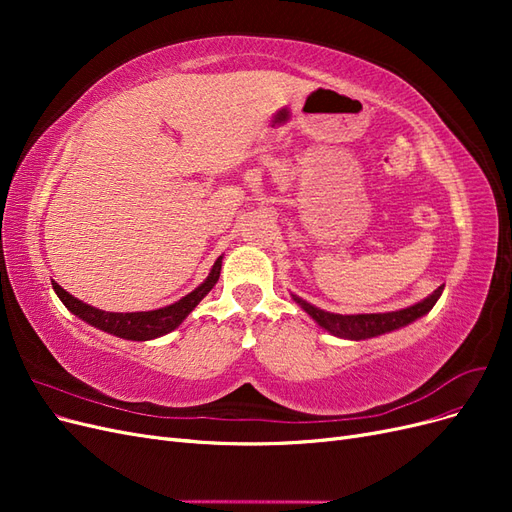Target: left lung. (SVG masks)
I'll return each mask as SVG.
<instances>
[{
  "label": "left lung",
  "mask_w": 512,
  "mask_h": 512,
  "mask_svg": "<svg viewBox=\"0 0 512 512\" xmlns=\"http://www.w3.org/2000/svg\"><path fill=\"white\" fill-rule=\"evenodd\" d=\"M442 286L438 290H433L427 299L418 301L406 309H397V312H386V314H333V312H324V309L303 301L297 294H292V299L297 301L305 312L312 316L318 327L324 331H329L335 337L342 339H352V342H359V339H369V337H378L384 333L397 331L401 327H408L410 322L423 318L425 314L431 312V307L436 305L442 294Z\"/></svg>",
  "instance_id": "obj_1"
}]
</instances>
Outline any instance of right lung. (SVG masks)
Segmentation results:
<instances>
[{"instance_id": "1", "label": "right lung", "mask_w": 512, "mask_h": 512, "mask_svg": "<svg viewBox=\"0 0 512 512\" xmlns=\"http://www.w3.org/2000/svg\"><path fill=\"white\" fill-rule=\"evenodd\" d=\"M220 269H222V256L215 260L207 280L198 288H194L190 294H185V297L179 299L177 303L160 307V309H151V312H126V314L104 312V309L91 307L72 297V294L61 288L57 282L53 284V288L57 292V297L61 299V303H64L74 316H79L81 320L91 324V327H96L104 333L117 335L121 339H132V342H147V339H156L170 331H175L179 324L188 318L192 309L207 297L211 288L218 284Z\"/></svg>"}]
</instances>
